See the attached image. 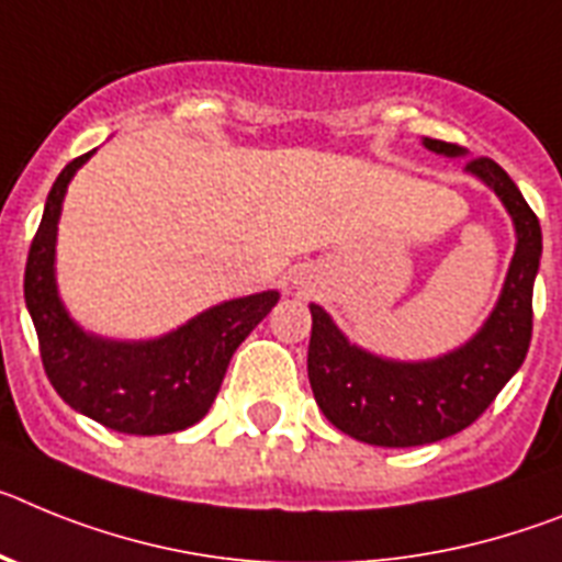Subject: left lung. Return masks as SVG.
<instances>
[{"label": "left lung", "mask_w": 562, "mask_h": 562, "mask_svg": "<svg viewBox=\"0 0 562 562\" xmlns=\"http://www.w3.org/2000/svg\"><path fill=\"white\" fill-rule=\"evenodd\" d=\"M424 146L450 158L463 155L461 146L447 140L424 138ZM467 172L501 198L517 234L501 300L467 345L429 362H393L350 345L334 319L311 305V390L325 418L356 441L422 447L456 436L484 416L524 364L531 341V291L543 251L540 221L492 158L467 160Z\"/></svg>", "instance_id": "obj_1"}]
</instances>
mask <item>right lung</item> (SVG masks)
Here are the masks:
<instances>
[{
    "label": "right lung",
    "mask_w": 562,
    "mask_h": 562,
    "mask_svg": "<svg viewBox=\"0 0 562 562\" xmlns=\"http://www.w3.org/2000/svg\"><path fill=\"white\" fill-rule=\"evenodd\" d=\"M92 153L61 169L27 251L24 302L42 364L58 396L92 422L126 436L178 432L206 416L234 350L266 319L280 294L262 291L228 300L160 339L115 341L85 334L58 300L53 262L67 183Z\"/></svg>",
    "instance_id": "1"
}]
</instances>
